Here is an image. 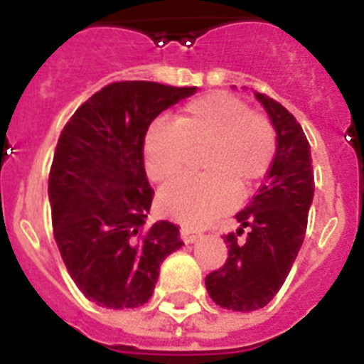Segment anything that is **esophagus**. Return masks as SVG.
Listing matches in <instances>:
<instances>
[{
    "instance_id": "esophagus-1",
    "label": "esophagus",
    "mask_w": 364,
    "mask_h": 364,
    "mask_svg": "<svg viewBox=\"0 0 364 364\" xmlns=\"http://www.w3.org/2000/svg\"><path fill=\"white\" fill-rule=\"evenodd\" d=\"M200 234L198 232H194L193 228H188V227H181V240L185 243H193L198 240Z\"/></svg>"
}]
</instances>
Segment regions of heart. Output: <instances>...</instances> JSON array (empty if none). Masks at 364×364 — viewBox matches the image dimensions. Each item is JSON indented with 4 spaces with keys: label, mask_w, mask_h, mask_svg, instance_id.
I'll return each mask as SVG.
<instances>
[{
    "label": "heart",
    "mask_w": 364,
    "mask_h": 364,
    "mask_svg": "<svg viewBox=\"0 0 364 364\" xmlns=\"http://www.w3.org/2000/svg\"><path fill=\"white\" fill-rule=\"evenodd\" d=\"M205 149V176L185 177L159 194L162 215L202 227L234 204L236 188L247 191L266 176L276 154V132L243 100L213 92L193 100L176 122L159 119L143 139V162L156 183L173 181L187 166L188 151Z\"/></svg>",
    "instance_id": "obj_1"
}]
</instances>
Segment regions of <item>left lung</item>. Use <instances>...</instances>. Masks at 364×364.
Returning <instances> with one entry per match:
<instances>
[{
  "mask_svg": "<svg viewBox=\"0 0 364 364\" xmlns=\"http://www.w3.org/2000/svg\"><path fill=\"white\" fill-rule=\"evenodd\" d=\"M255 98L276 130V156L257 196L236 213L240 228L225 236L227 262L205 277L211 300L234 311L264 308L282 289L304 242L316 191L310 143L296 119L266 94ZM243 230L248 234L240 240Z\"/></svg>",
  "mask_w": 364,
  "mask_h": 364,
  "instance_id": "obj_1",
  "label": "left lung"
}]
</instances>
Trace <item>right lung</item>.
Listing matches in <instances>:
<instances>
[{"instance_id": "add662e5", "label": "right lung", "mask_w": 364, "mask_h": 364, "mask_svg": "<svg viewBox=\"0 0 364 364\" xmlns=\"http://www.w3.org/2000/svg\"><path fill=\"white\" fill-rule=\"evenodd\" d=\"M196 87L151 81L107 85L60 134L48 176L54 240L71 279L102 308H137L151 299L160 264L181 247L179 227H141L153 202L143 166L149 124Z\"/></svg>"}]
</instances>
